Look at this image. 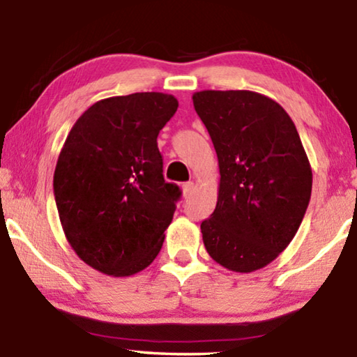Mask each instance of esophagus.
<instances>
[{
	"label": "esophagus",
	"instance_id": "1",
	"mask_svg": "<svg viewBox=\"0 0 357 357\" xmlns=\"http://www.w3.org/2000/svg\"><path fill=\"white\" fill-rule=\"evenodd\" d=\"M193 188H195V183H193V182H185V183L182 185V192H183V197H185V198H188L190 195H192Z\"/></svg>",
	"mask_w": 357,
	"mask_h": 357
}]
</instances>
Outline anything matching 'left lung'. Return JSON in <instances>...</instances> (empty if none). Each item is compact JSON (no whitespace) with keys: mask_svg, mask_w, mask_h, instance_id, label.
<instances>
[{"mask_svg":"<svg viewBox=\"0 0 357 357\" xmlns=\"http://www.w3.org/2000/svg\"><path fill=\"white\" fill-rule=\"evenodd\" d=\"M195 110L218 154L214 213L202 222L214 261L236 273L271 263L294 238L312 193V169L294 121L252 91H199Z\"/></svg>","mask_w":357,"mask_h":357,"instance_id":"8db88e82","label":"left lung"}]
</instances>
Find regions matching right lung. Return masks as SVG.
<instances>
[{
    "instance_id": "obj_1",
    "label": "right lung",
    "mask_w": 357,
    "mask_h": 357,
    "mask_svg": "<svg viewBox=\"0 0 357 357\" xmlns=\"http://www.w3.org/2000/svg\"><path fill=\"white\" fill-rule=\"evenodd\" d=\"M177 107L162 92L109 97L76 120L63 144L53 175L63 232L104 275H135L162 247L182 192L164 180L158 135Z\"/></svg>"
}]
</instances>
